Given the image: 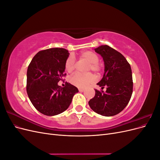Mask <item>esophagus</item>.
<instances>
[{"instance_id": "34e87169", "label": "esophagus", "mask_w": 160, "mask_h": 160, "mask_svg": "<svg viewBox=\"0 0 160 160\" xmlns=\"http://www.w3.org/2000/svg\"><path fill=\"white\" fill-rule=\"evenodd\" d=\"M79 91L80 92H83V91H85V89H82V88H79Z\"/></svg>"}]
</instances>
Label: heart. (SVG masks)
<instances>
[{"label":"heart","mask_w":160,"mask_h":160,"mask_svg":"<svg viewBox=\"0 0 160 160\" xmlns=\"http://www.w3.org/2000/svg\"><path fill=\"white\" fill-rule=\"evenodd\" d=\"M80 58L89 62L88 71L91 70L95 72H99L102 71L103 67V64L99 62V56L96 52L92 51H86L81 53ZM65 68L70 73L74 71L75 62L73 57L69 56L67 58L65 61ZM95 80V77L91 72H87V73L76 72L70 78V83L77 88H84L90 83H93Z\"/></svg>","instance_id":"obj_1"}]
</instances>
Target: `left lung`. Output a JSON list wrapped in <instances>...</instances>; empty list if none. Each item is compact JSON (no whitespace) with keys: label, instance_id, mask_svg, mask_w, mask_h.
Listing matches in <instances>:
<instances>
[{"label":"left lung","instance_id":"8db88e82","mask_svg":"<svg viewBox=\"0 0 160 160\" xmlns=\"http://www.w3.org/2000/svg\"><path fill=\"white\" fill-rule=\"evenodd\" d=\"M103 57L105 72L98 85L106 91L95 89V95L89 101L95 112L106 117L118 114L126 107L133 93L131 66L124 56L108 45L95 49Z\"/></svg>","mask_w":160,"mask_h":160}]
</instances>
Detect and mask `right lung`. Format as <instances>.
<instances>
[{"mask_svg": "<svg viewBox=\"0 0 160 160\" xmlns=\"http://www.w3.org/2000/svg\"><path fill=\"white\" fill-rule=\"evenodd\" d=\"M68 51L52 48L41 51L28 67L27 92L30 101L40 113L48 116L60 114L70 105L78 89L69 83L58 85L64 73Z\"/></svg>", "mask_w": 160, "mask_h": 160, "instance_id": "1", "label": "right lung"}]
</instances>
